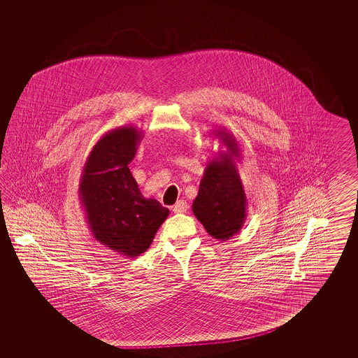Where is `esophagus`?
<instances>
[{
    "instance_id": "obj_1",
    "label": "esophagus",
    "mask_w": 358,
    "mask_h": 358,
    "mask_svg": "<svg viewBox=\"0 0 358 358\" xmlns=\"http://www.w3.org/2000/svg\"><path fill=\"white\" fill-rule=\"evenodd\" d=\"M187 208H189V206H187L186 201L181 199V201H178V202L174 205L173 211L176 214H184V213L187 211Z\"/></svg>"
}]
</instances>
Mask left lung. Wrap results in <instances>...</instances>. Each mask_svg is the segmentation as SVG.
Returning <instances> with one entry per match:
<instances>
[{
    "mask_svg": "<svg viewBox=\"0 0 358 358\" xmlns=\"http://www.w3.org/2000/svg\"><path fill=\"white\" fill-rule=\"evenodd\" d=\"M213 134L226 151L208 160L192 208L210 236L228 240L240 232L247 219V195L236 165L238 141L226 129Z\"/></svg>",
    "mask_w": 358,
    "mask_h": 358,
    "instance_id": "8db88e82",
    "label": "left lung"
}]
</instances>
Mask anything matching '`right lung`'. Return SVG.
Returning a JSON list of instances; mask_svg holds the SVG:
<instances>
[{
    "label": "right lung",
    "mask_w": 358,
    "mask_h": 358,
    "mask_svg": "<svg viewBox=\"0 0 358 358\" xmlns=\"http://www.w3.org/2000/svg\"><path fill=\"white\" fill-rule=\"evenodd\" d=\"M141 139L143 131L134 126L106 132L89 153L78 186L93 238L126 257L148 250L169 215L159 201L141 195L127 166Z\"/></svg>",
    "instance_id": "1"
}]
</instances>
